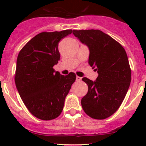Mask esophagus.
Masks as SVG:
<instances>
[{
	"label": "esophagus",
	"mask_w": 146,
	"mask_h": 146,
	"mask_svg": "<svg viewBox=\"0 0 146 146\" xmlns=\"http://www.w3.org/2000/svg\"><path fill=\"white\" fill-rule=\"evenodd\" d=\"M81 80H82V77H79V76H77V77H76V80H77V82H80V81H81Z\"/></svg>",
	"instance_id": "esophagus-1"
}]
</instances>
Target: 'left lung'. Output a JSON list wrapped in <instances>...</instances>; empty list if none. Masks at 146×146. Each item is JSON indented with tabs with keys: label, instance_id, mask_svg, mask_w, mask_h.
<instances>
[{
	"label": "left lung",
	"instance_id": "1",
	"mask_svg": "<svg viewBox=\"0 0 146 146\" xmlns=\"http://www.w3.org/2000/svg\"><path fill=\"white\" fill-rule=\"evenodd\" d=\"M73 34L90 50L88 64L97 71L93 82L82 79L88 90L81 99L85 113L94 119L102 120L118 110L131 82V68L124 48L99 30H73Z\"/></svg>",
	"mask_w": 146,
	"mask_h": 146
}]
</instances>
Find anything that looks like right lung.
I'll list each match as a JSON object with an SVG mask.
<instances>
[{"instance_id": "obj_1", "label": "right lung", "mask_w": 146, "mask_h": 146, "mask_svg": "<svg viewBox=\"0 0 146 146\" xmlns=\"http://www.w3.org/2000/svg\"><path fill=\"white\" fill-rule=\"evenodd\" d=\"M72 31L38 33L21 49L17 56L16 87L27 109L38 119L50 121L60 115L66 96L76 80L73 72L64 76L53 69L60 60L59 42Z\"/></svg>"}]
</instances>
